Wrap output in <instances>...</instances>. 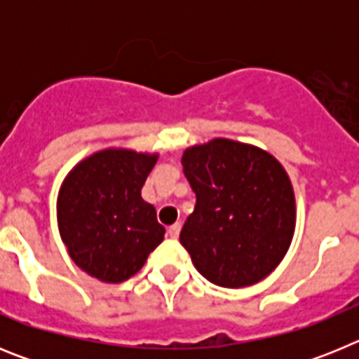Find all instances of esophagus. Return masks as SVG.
<instances>
[{"instance_id": "34e87169", "label": "esophagus", "mask_w": 359, "mask_h": 359, "mask_svg": "<svg viewBox=\"0 0 359 359\" xmlns=\"http://www.w3.org/2000/svg\"><path fill=\"white\" fill-rule=\"evenodd\" d=\"M180 231H182V224L174 223V224H170L169 230H167V233H169V236L172 237V239H176V237L180 236Z\"/></svg>"}]
</instances>
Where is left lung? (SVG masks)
<instances>
[{
	"label": "left lung",
	"instance_id": "8db88e82",
	"mask_svg": "<svg viewBox=\"0 0 359 359\" xmlns=\"http://www.w3.org/2000/svg\"><path fill=\"white\" fill-rule=\"evenodd\" d=\"M182 163L196 207L180 243L196 269L221 287L268 277L290 248L297 217L284 167L269 152L226 138L189 147Z\"/></svg>",
	"mask_w": 359,
	"mask_h": 359
}]
</instances>
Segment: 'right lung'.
Segmentation results:
<instances>
[{
  "instance_id": "right-lung-1",
  "label": "right lung",
  "mask_w": 359,
  "mask_h": 359,
  "mask_svg": "<svg viewBox=\"0 0 359 359\" xmlns=\"http://www.w3.org/2000/svg\"><path fill=\"white\" fill-rule=\"evenodd\" d=\"M158 154L106 149L75 165L57 198L61 239L72 261L109 284L140 271L163 241L156 210L142 199V187Z\"/></svg>"
}]
</instances>
